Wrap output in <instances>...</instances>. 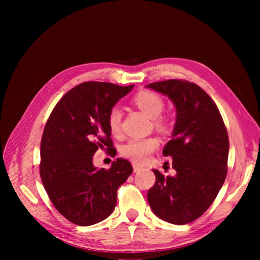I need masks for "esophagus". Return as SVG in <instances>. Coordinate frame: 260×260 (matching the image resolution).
Masks as SVG:
<instances>
[{
	"mask_svg": "<svg viewBox=\"0 0 260 260\" xmlns=\"http://www.w3.org/2000/svg\"><path fill=\"white\" fill-rule=\"evenodd\" d=\"M133 170H134V172H139V171L142 170V167L138 164H133Z\"/></svg>",
	"mask_w": 260,
	"mask_h": 260,
	"instance_id": "34e87169",
	"label": "esophagus"
}]
</instances>
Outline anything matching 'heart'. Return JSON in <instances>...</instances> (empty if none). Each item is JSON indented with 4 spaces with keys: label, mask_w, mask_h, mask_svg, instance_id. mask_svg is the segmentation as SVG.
Instances as JSON below:
<instances>
[{
    "label": "heart",
    "mask_w": 260,
    "mask_h": 260,
    "mask_svg": "<svg viewBox=\"0 0 260 260\" xmlns=\"http://www.w3.org/2000/svg\"><path fill=\"white\" fill-rule=\"evenodd\" d=\"M134 103L141 111L148 117L156 119V125L164 128L165 122L158 118L164 110V102L159 95L150 90L140 91L135 95ZM108 126L113 135L118 136L121 132V112L118 109H112L108 116ZM159 147V140L155 136L143 139H132L121 148V155L128 158L136 164H142L148 160L149 156Z\"/></svg>",
    "instance_id": "1"
}]
</instances>
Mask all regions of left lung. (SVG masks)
Returning a JSON list of instances; mask_svg holds the SVG:
<instances>
[{
  "label": "left lung",
  "instance_id": "obj_1",
  "mask_svg": "<svg viewBox=\"0 0 260 260\" xmlns=\"http://www.w3.org/2000/svg\"><path fill=\"white\" fill-rule=\"evenodd\" d=\"M169 96L177 109L172 139L162 155L172 157L174 177L153 170L148 202L158 218L184 225L200 218L225 182L230 140L218 107L195 83L165 80L147 86Z\"/></svg>",
  "mask_w": 260,
  "mask_h": 260
}]
</instances>
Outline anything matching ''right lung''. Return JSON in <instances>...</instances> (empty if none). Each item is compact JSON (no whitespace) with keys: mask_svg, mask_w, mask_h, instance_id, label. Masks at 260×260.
Returning <instances> with one entry per match:
<instances>
[{"mask_svg":"<svg viewBox=\"0 0 260 260\" xmlns=\"http://www.w3.org/2000/svg\"><path fill=\"white\" fill-rule=\"evenodd\" d=\"M134 85L88 81L69 90L52 110L41 140L40 175L57 211L79 226L107 219L117 203V190L133 172L117 158L109 170L93 165L99 149L116 156L108 116Z\"/></svg>","mask_w":260,"mask_h":260,"instance_id":"right-lung-1","label":"right lung"}]
</instances>
